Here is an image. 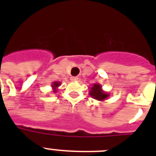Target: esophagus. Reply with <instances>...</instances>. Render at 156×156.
<instances>
[{"mask_svg": "<svg viewBox=\"0 0 156 156\" xmlns=\"http://www.w3.org/2000/svg\"><path fill=\"white\" fill-rule=\"evenodd\" d=\"M78 79H79V78H78V77H77V76H71V77H70V80H71L72 81L78 80Z\"/></svg>", "mask_w": 156, "mask_h": 156, "instance_id": "esophagus-1", "label": "esophagus"}]
</instances>
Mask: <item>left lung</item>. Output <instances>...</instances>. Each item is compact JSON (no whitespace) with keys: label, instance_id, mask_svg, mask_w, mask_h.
Segmentation results:
<instances>
[{"label":"left lung","instance_id":"8db88e82","mask_svg":"<svg viewBox=\"0 0 156 156\" xmlns=\"http://www.w3.org/2000/svg\"><path fill=\"white\" fill-rule=\"evenodd\" d=\"M89 94L94 99H96L100 101H103L109 97V94L103 90L102 87L99 83H94L93 86L90 87Z\"/></svg>","mask_w":156,"mask_h":156}]
</instances>
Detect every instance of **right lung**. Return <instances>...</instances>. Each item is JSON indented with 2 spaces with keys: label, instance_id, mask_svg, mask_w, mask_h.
Listing matches in <instances>:
<instances>
[{
  "label": "right lung",
  "instance_id": "1",
  "mask_svg": "<svg viewBox=\"0 0 156 156\" xmlns=\"http://www.w3.org/2000/svg\"><path fill=\"white\" fill-rule=\"evenodd\" d=\"M61 85V82H58V81H55V82H53L51 85V87L53 89V92H57L58 90V87Z\"/></svg>",
  "mask_w": 156,
  "mask_h": 156
}]
</instances>
